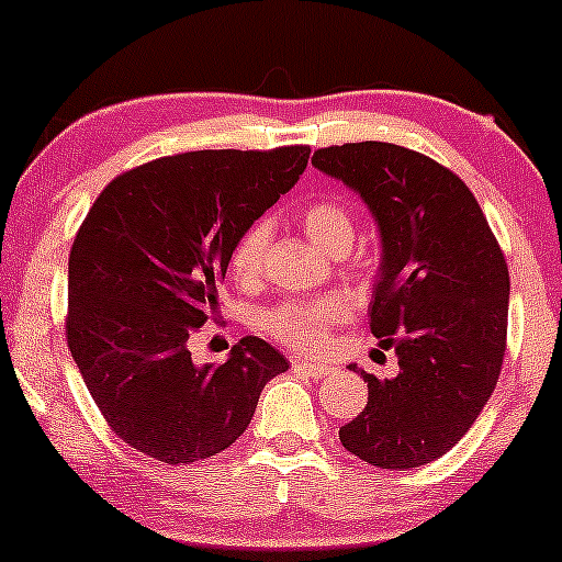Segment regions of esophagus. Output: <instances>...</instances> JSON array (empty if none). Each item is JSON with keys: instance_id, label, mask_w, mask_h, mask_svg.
I'll return each instance as SVG.
<instances>
[{"instance_id": "obj_1", "label": "esophagus", "mask_w": 562, "mask_h": 562, "mask_svg": "<svg viewBox=\"0 0 562 562\" xmlns=\"http://www.w3.org/2000/svg\"><path fill=\"white\" fill-rule=\"evenodd\" d=\"M293 367H295V370L301 372V375H306V378H314V380H322V378H327V375H330V372H333V367H327V364H314V362H306V359H295Z\"/></svg>"}]
</instances>
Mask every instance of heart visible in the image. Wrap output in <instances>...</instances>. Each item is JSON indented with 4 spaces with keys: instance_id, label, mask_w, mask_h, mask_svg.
Listing matches in <instances>:
<instances>
[{
    "instance_id": "heart-1",
    "label": "heart",
    "mask_w": 562,
    "mask_h": 562,
    "mask_svg": "<svg viewBox=\"0 0 562 562\" xmlns=\"http://www.w3.org/2000/svg\"><path fill=\"white\" fill-rule=\"evenodd\" d=\"M301 227L317 248L330 250L353 240V218L338 198H317L301 209ZM269 240V224L256 222L243 232L229 256L232 274L240 282H254L261 272L263 248ZM346 317V303L338 299L288 301L263 314V330L299 351H319L327 344L333 325Z\"/></svg>"
}]
</instances>
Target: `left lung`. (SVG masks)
<instances>
[{
    "label": "left lung",
    "mask_w": 562,
    "mask_h": 562,
    "mask_svg": "<svg viewBox=\"0 0 562 562\" xmlns=\"http://www.w3.org/2000/svg\"><path fill=\"white\" fill-rule=\"evenodd\" d=\"M312 164L370 209L380 269L370 330L398 375L362 372L367 406L340 443L385 470L434 462L468 434L499 380L509 274L479 200L457 173L391 142L322 147Z\"/></svg>",
    "instance_id": "left-lung-1"
}]
</instances>
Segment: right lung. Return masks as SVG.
Here are the masks:
<instances>
[{
  "mask_svg": "<svg viewBox=\"0 0 562 562\" xmlns=\"http://www.w3.org/2000/svg\"><path fill=\"white\" fill-rule=\"evenodd\" d=\"M306 145L198 150L115 177L68 259L70 357L111 430L166 462L237 441L288 359L256 335L224 364L192 362L187 340L216 312L235 243L299 182Z\"/></svg>",
  "mask_w": 562,
  "mask_h": 562,
  "instance_id": "right-lung-1",
  "label": "right lung"
}]
</instances>
